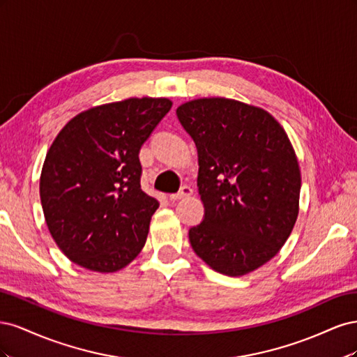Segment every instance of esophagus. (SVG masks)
<instances>
[{
  "instance_id": "34e87169",
  "label": "esophagus",
  "mask_w": 357,
  "mask_h": 357,
  "mask_svg": "<svg viewBox=\"0 0 357 357\" xmlns=\"http://www.w3.org/2000/svg\"><path fill=\"white\" fill-rule=\"evenodd\" d=\"M192 193H193V190H192L190 186H183L177 193H171L169 199L171 201H177V199H181V198H188V197L192 195Z\"/></svg>"
}]
</instances>
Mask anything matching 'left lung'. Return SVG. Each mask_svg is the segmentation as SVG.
<instances>
[{
  "instance_id": "1",
  "label": "left lung",
  "mask_w": 357,
  "mask_h": 357,
  "mask_svg": "<svg viewBox=\"0 0 357 357\" xmlns=\"http://www.w3.org/2000/svg\"><path fill=\"white\" fill-rule=\"evenodd\" d=\"M198 149L204 220L190 245L214 271L241 277L280 252L299 213L301 169L290 139L261 107L198 98L177 107Z\"/></svg>"
}]
</instances>
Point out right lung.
<instances>
[{
  "label": "right lung",
  "mask_w": 357,
  "mask_h": 357,
  "mask_svg": "<svg viewBox=\"0 0 357 357\" xmlns=\"http://www.w3.org/2000/svg\"><path fill=\"white\" fill-rule=\"evenodd\" d=\"M171 105L149 96L96 105L53 139L40 198L52 238L71 262L116 273L142 252L159 202L139 185L138 153Z\"/></svg>",
  "instance_id": "add662e5"
}]
</instances>
